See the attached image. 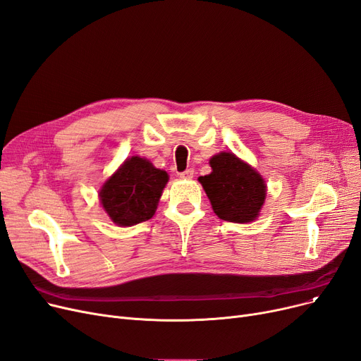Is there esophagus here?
<instances>
[{
    "mask_svg": "<svg viewBox=\"0 0 361 361\" xmlns=\"http://www.w3.org/2000/svg\"><path fill=\"white\" fill-rule=\"evenodd\" d=\"M195 176V171L193 169H185L183 172H180V177L184 180H192Z\"/></svg>",
    "mask_w": 361,
    "mask_h": 361,
    "instance_id": "obj_1",
    "label": "esophagus"
}]
</instances>
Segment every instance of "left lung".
Wrapping results in <instances>:
<instances>
[{"label":"left lung","instance_id":"8db88e82","mask_svg":"<svg viewBox=\"0 0 361 361\" xmlns=\"http://www.w3.org/2000/svg\"><path fill=\"white\" fill-rule=\"evenodd\" d=\"M212 172L199 177L214 212L230 223H250L259 216L267 185L259 172L231 152L209 159Z\"/></svg>","mask_w":361,"mask_h":361}]
</instances>
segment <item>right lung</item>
<instances>
[{"label": "right lung", "instance_id": "obj_1", "mask_svg": "<svg viewBox=\"0 0 361 361\" xmlns=\"http://www.w3.org/2000/svg\"><path fill=\"white\" fill-rule=\"evenodd\" d=\"M166 171L140 156L125 161L102 185L100 203L118 226L130 227L150 219L168 183Z\"/></svg>", "mask_w": 361, "mask_h": 361}]
</instances>
